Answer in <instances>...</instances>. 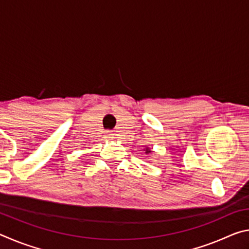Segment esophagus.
Masks as SVG:
<instances>
[{"label":"esophagus","mask_w":249,"mask_h":249,"mask_svg":"<svg viewBox=\"0 0 249 249\" xmlns=\"http://www.w3.org/2000/svg\"><path fill=\"white\" fill-rule=\"evenodd\" d=\"M104 138H107V140H111V138H113V132H111V130H107V132H105Z\"/></svg>","instance_id":"34e87169"}]
</instances>
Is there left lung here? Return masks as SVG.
Wrapping results in <instances>:
<instances>
[{
  "instance_id": "1",
  "label": "left lung",
  "mask_w": 249,
  "mask_h": 249,
  "mask_svg": "<svg viewBox=\"0 0 249 249\" xmlns=\"http://www.w3.org/2000/svg\"><path fill=\"white\" fill-rule=\"evenodd\" d=\"M144 150H145L146 154H149L150 153V148H148V147H147V148H145Z\"/></svg>"
}]
</instances>
